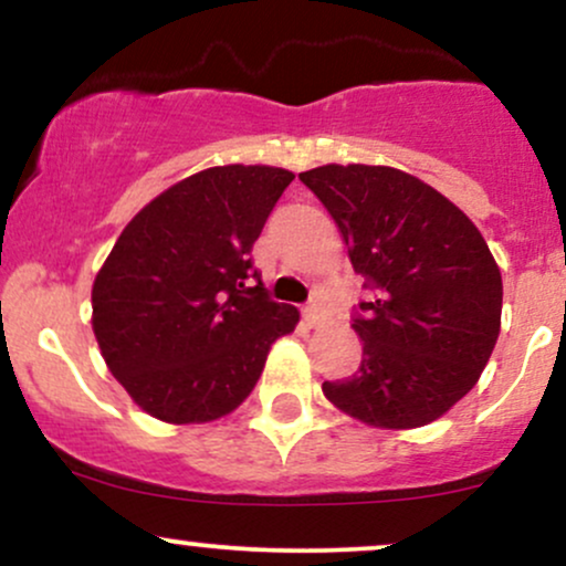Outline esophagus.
Returning a JSON list of instances; mask_svg holds the SVG:
<instances>
[{"label":"esophagus","mask_w":566,"mask_h":566,"mask_svg":"<svg viewBox=\"0 0 566 566\" xmlns=\"http://www.w3.org/2000/svg\"><path fill=\"white\" fill-rule=\"evenodd\" d=\"M302 312H304V321H307L310 325H317V321H321V315H323V307L317 298H312L310 304H304Z\"/></svg>","instance_id":"esophagus-1"}]
</instances>
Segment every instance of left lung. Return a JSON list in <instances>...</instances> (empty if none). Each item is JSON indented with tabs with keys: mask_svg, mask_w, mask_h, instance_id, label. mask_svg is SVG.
<instances>
[{
	"mask_svg": "<svg viewBox=\"0 0 566 566\" xmlns=\"http://www.w3.org/2000/svg\"><path fill=\"white\" fill-rule=\"evenodd\" d=\"M298 179L334 217L370 291L355 310L360 368L325 381V397L370 427L431 423L469 395L501 334V270L482 232L391 166L328 164Z\"/></svg>",
	"mask_w": 566,
	"mask_h": 566,
	"instance_id": "8db88e82",
	"label": "left lung"
}]
</instances>
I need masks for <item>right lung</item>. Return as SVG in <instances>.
I'll list each match as a JSON object with an SVG mask.
<instances>
[{
    "instance_id": "right-lung-1",
    "label": "right lung",
    "mask_w": 566,
    "mask_h": 566,
    "mask_svg": "<svg viewBox=\"0 0 566 566\" xmlns=\"http://www.w3.org/2000/svg\"><path fill=\"white\" fill-rule=\"evenodd\" d=\"M294 175L203 169L126 224L92 285V328L145 413L203 423L235 410L298 310L272 302L251 249Z\"/></svg>"
}]
</instances>
